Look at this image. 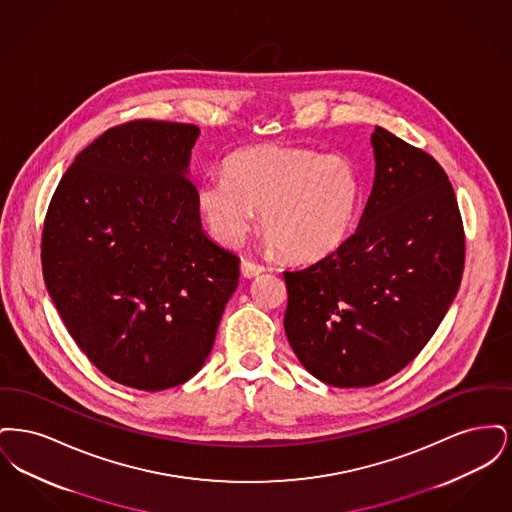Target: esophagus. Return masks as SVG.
Here are the masks:
<instances>
[{
  "label": "esophagus",
  "mask_w": 512,
  "mask_h": 512,
  "mask_svg": "<svg viewBox=\"0 0 512 512\" xmlns=\"http://www.w3.org/2000/svg\"><path fill=\"white\" fill-rule=\"evenodd\" d=\"M263 272H265L263 265L253 263V261H247V259L242 261V274H244V278H255V276H259V274H263Z\"/></svg>",
  "instance_id": "obj_1"
}]
</instances>
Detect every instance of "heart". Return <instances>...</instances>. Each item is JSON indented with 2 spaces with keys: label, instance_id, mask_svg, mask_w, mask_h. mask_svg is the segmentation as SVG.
I'll use <instances>...</instances> for the list:
<instances>
[{
  "label": "heart",
  "instance_id": "heart-1",
  "mask_svg": "<svg viewBox=\"0 0 512 512\" xmlns=\"http://www.w3.org/2000/svg\"><path fill=\"white\" fill-rule=\"evenodd\" d=\"M363 201L357 163L311 147L255 146L224 159V176L199 182L197 205L211 232L238 244L259 209L268 244L293 261L332 253L349 236Z\"/></svg>",
  "mask_w": 512,
  "mask_h": 512
}]
</instances>
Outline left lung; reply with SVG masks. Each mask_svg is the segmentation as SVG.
I'll return each mask as SVG.
<instances>
[{
	"mask_svg": "<svg viewBox=\"0 0 512 512\" xmlns=\"http://www.w3.org/2000/svg\"><path fill=\"white\" fill-rule=\"evenodd\" d=\"M361 222L324 259L286 270V336L315 378L368 388L409 365L455 299L464 228L438 161L386 128Z\"/></svg>",
	"mask_w": 512,
	"mask_h": 512,
	"instance_id": "left-lung-1",
	"label": "left lung"
}]
</instances>
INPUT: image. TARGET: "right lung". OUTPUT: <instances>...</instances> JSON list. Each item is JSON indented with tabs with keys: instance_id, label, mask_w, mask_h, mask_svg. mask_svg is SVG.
Returning a JSON list of instances; mask_svg holds the SVG:
<instances>
[{
	"instance_id": "1",
	"label": "right lung",
	"mask_w": 512,
	"mask_h": 512,
	"mask_svg": "<svg viewBox=\"0 0 512 512\" xmlns=\"http://www.w3.org/2000/svg\"><path fill=\"white\" fill-rule=\"evenodd\" d=\"M195 124L124 122L82 149L49 201L42 270L69 334L122 386L169 390L209 357L240 257L201 230Z\"/></svg>"
}]
</instances>
